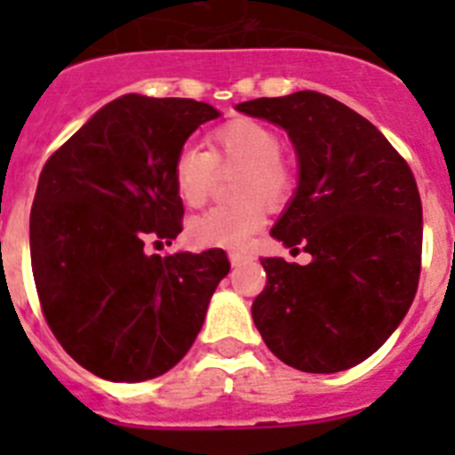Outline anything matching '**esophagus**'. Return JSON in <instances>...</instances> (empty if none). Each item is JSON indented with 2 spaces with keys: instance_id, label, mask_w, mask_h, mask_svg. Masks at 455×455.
Wrapping results in <instances>:
<instances>
[{
  "instance_id": "obj_1",
  "label": "esophagus",
  "mask_w": 455,
  "mask_h": 455,
  "mask_svg": "<svg viewBox=\"0 0 455 455\" xmlns=\"http://www.w3.org/2000/svg\"><path fill=\"white\" fill-rule=\"evenodd\" d=\"M246 262V252H239V251H230V264L232 267H239V264Z\"/></svg>"
}]
</instances>
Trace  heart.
I'll list each match as a JSON object with an SVG mask.
<instances>
[{
  "label": "heart",
  "instance_id": "b5f03b06",
  "mask_svg": "<svg viewBox=\"0 0 455 455\" xmlns=\"http://www.w3.org/2000/svg\"><path fill=\"white\" fill-rule=\"evenodd\" d=\"M207 150L182 146L172 159V187L188 207H200L214 191L219 172H235L230 198L196 216L188 235L198 246L241 248L267 220V207L280 209L293 198L296 171L283 156V140L268 124L251 118L223 123L207 134Z\"/></svg>",
  "mask_w": 455,
  "mask_h": 455
}]
</instances>
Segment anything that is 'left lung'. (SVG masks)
Segmentation results:
<instances>
[{"instance_id": "obj_1", "label": "left lung", "mask_w": 455, "mask_h": 455, "mask_svg": "<svg viewBox=\"0 0 455 455\" xmlns=\"http://www.w3.org/2000/svg\"><path fill=\"white\" fill-rule=\"evenodd\" d=\"M284 127L300 182L271 235L315 257H267L252 300L264 344L284 364L335 373L367 360L396 331L421 273V198L408 162L347 104L316 91L236 104Z\"/></svg>"}]
</instances>
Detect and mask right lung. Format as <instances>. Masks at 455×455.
I'll use <instances>...</instances> for the list:
<instances>
[{
  "label": "right lung",
  "mask_w": 455,
  "mask_h": 455,
  "mask_svg": "<svg viewBox=\"0 0 455 455\" xmlns=\"http://www.w3.org/2000/svg\"><path fill=\"white\" fill-rule=\"evenodd\" d=\"M216 116L196 100L123 95L43 166L29 219L36 291L59 344L95 376L140 383L175 367L230 271L220 248L146 251L182 232L172 159Z\"/></svg>",
  "instance_id": "1"
}]
</instances>
